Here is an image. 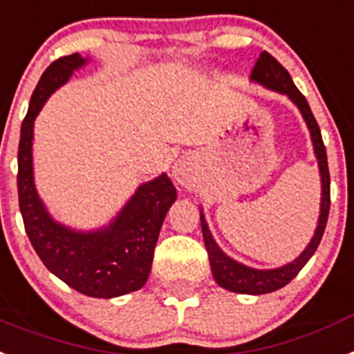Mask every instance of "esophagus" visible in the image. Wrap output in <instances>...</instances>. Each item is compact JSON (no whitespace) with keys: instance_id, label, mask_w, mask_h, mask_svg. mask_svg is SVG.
Wrapping results in <instances>:
<instances>
[{"instance_id":"obj_1","label":"esophagus","mask_w":354,"mask_h":354,"mask_svg":"<svg viewBox=\"0 0 354 354\" xmlns=\"http://www.w3.org/2000/svg\"><path fill=\"white\" fill-rule=\"evenodd\" d=\"M189 163L185 162H178L176 167H174V178H176L180 183H185L189 180Z\"/></svg>"}]
</instances>
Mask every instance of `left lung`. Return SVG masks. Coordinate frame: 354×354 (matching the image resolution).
I'll return each instance as SVG.
<instances>
[{
    "instance_id": "left-lung-1",
    "label": "left lung",
    "mask_w": 354,
    "mask_h": 354,
    "mask_svg": "<svg viewBox=\"0 0 354 354\" xmlns=\"http://www.w3.org/2000/svg\"><path fill=\"white\" fill-rule=\"evenodd\" d=\"M252 81H257L259 84L272 88L275 91L288 95L293 102L299 106L302 117H304L306 124L310 127L311 131V140H313L315 154L319 158V167H320V176H322V203H320V219L319 227L315 230V236L311 243L308 245L301 257H297L293 263L286 264L283 268L277 270H254L248 268L245 264L236 263L234 259L227 257L218 248V245L214 243L212 236L209 232V227L203 219V214L200 216L201 221V230H203V241L209 252V261L210 268H212L214 279L219 286H223L228 292L236 293H250V295H263V293H272L279 288L286 286L297 273L304 268V264L310 261L311 255L315 250L319 248L320 239L326 230V223H328L329 216V205H331V180H329V169H328V156H326V145L322 142V135H320V127L315 120L313 113L310 109V104L306 100L304 95L297 90V86L293 84L292 77L288 73L286 68L273 57L272 53L263 52L259 59L255 61V66L252 70Z\"/></svg>"
}]
</instances>
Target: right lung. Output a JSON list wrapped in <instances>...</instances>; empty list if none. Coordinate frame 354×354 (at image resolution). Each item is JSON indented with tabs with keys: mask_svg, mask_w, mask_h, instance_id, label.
<instances>
[{
	"mask_svg": "<svg viewBox=\"0 0 354 354\" xmlns=\"http://www.w3.org/2000/svg\"><path fill=\"white\" fill-rule=\"evenodd\" d=\"M82 64L84 59L79 53L64 55L44 70L35 86L21 124L17 196L26 236L44 266L79 293L111 299L135 292L149 277L154 246L165 214L176 200V189L167 174L144 183L111 227L100 232H71L52 221L37 198L32 176L34 120L50 93Z\"/></svg>",
	"mask_w": 354,
	"mask_h": 354,
	"instance_id": "1",
	"label": "right lung"
}]
</instances>
